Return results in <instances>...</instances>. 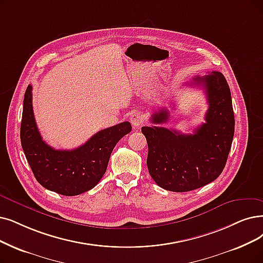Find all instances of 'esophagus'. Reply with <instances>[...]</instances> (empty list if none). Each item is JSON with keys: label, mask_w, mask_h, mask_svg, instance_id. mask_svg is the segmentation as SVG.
Wrapping results in <instances>:
<instances>
[{"label": "esophagus", "mask_w": 263, "mask_h": 263, "mask_svg": "<svg viewBox=\"0 0 263 263\" xmlns=\"http://www.w3.org/2000/svg\"><path fill=\"white\" fill-rule=\"evenodd\" d=\"M129 121H130V123H132L134 128H138L139 126L143 123V117H142V115H141L140 113H138V112H134V113L130 115Z\"/></svg>", "instance_id": "1"}]
</instances>
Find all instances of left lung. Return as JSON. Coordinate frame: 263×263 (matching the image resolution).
I'll return each mask as SVG.
<instances>
[{"label": "left lung", "instance_id": "8db88e82", "mask_svg": "<svg viewBox=\"0 0 263 263\" xmlns=\"http://www.w3.org/2000/svg\"><path fill=\"white\" fill-rule=\"evenodd\" d=\"M186 86L203 88L208 101L205 123L194 134H181L159 126H143L148 142L149 173L157 185L173 192L202 187L222 173L234 136V112L228 82L221 72L195 77ZM166 108L152 114L154 124L166 123Z\"/></svg>", "mask_w": 263, "mask_h": 263}]
</instances>
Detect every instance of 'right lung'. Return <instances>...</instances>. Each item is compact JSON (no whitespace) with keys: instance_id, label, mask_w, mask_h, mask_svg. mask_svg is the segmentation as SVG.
<instances>
[{"instance_id":"add662e5","label":"right lung","mask_w":263,"mask_h":263,"mask_svg":"<svg viewBox=\"0 0 263 263\" xmlns=\"http://www.w3.org/2000/svg\"><path fill=\"white\" fill-rule=\"evenodd\" d=\"M130 132V123L123 122L98 132L77 149L55 150L42 139L37 129L32 86L25 92L20 140L35 179L49 191L74 196L96 186L107 171L115 144Z\"/></svg>"}]
</instances>
